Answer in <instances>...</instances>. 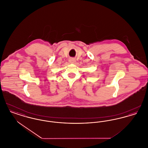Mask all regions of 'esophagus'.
I'll use <instances>...</instances> for the list:
<instances>
[{
  "label": "esophagus",
  "instance_id": "obj_1",
  "mask_svg": "<svg viewBox=\"0 0 148 148\" xmlns=\"http://www.w3.org/2000/svg\"><path fill=\"white\" fill-rule=\"evenodd\" d=\"M69 62L70 63L74 64L76 62V60H75L74 59L71 58V59H70L69 60Z\"/></svg>",
  "mask_w": 148,
  "mask_h": 148
}]
</instances>
